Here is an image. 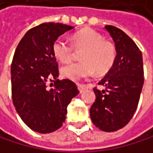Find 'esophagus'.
<instances>
[{
  "mask_svg": "<svg viewBox=\"0 0 153 153\" xmlns=\"http://www.w3.org/2000/svg\"><path fill=\"white\" fill-rule=\"evenodd\" d=\"M78 89L80 91V93H82V92H84V90L86 89V86L83 85V84H78Z\"/></svg>",
  "mask_w": 153,
  "mask_h": 153,
  "instance_id": "obj_1",
  "label": "esophagus"
}]
</instances>
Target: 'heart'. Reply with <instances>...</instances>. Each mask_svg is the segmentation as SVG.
Returning <instances> with one entry per match:
<instances>
[{
	"label": "heart",
	"mask_w": 153,
	"mask_h": 153,
	"mask_svg": "<svg viewBox=\"0 0 153 153\" xmlns=\"http://www.w3.org/2000/svg\"><path fill=\"white\" fill-rule=\"evenodd\" d=\"M73 46L82 50L80 55L82 61L71 63L61 68L60 72L64 78L80 82L98 73L108 71L115 59V47L111 42L105 41L99 32L92 29H84L72 36ZM71 43L58 38L53 45V54L61 63H68L74 56V48Z\"/></svg>",
	"instance_id": "1"
}]
</instances>
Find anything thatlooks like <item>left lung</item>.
Here are the masks:
<instances>
[{
    "mask_svg": "<svg viewBox=\"0 0 153 153\" xmlns=\"http://www.w3.org/2000/svg\"><path fill=\"white\" fill-rule=\"evenodd\" d=\"M115 43L116 56L111 70L94 88L96 100L90 108L91 120L105 132L117 131L130 122L137 108L144 83L142 53L123 30L106 26Z\"/></svg>",
    "mask_w": 153,
    "mask_h": 153,
    "instance_id": "1",
    "label": "left lung"
}]
</instances>
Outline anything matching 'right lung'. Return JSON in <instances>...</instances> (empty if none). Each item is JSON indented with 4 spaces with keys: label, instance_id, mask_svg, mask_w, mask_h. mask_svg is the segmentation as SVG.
Returning <instances> with one entry per match:
<instances>
[{
    "label": "right lung",
    "instance_id": "add662e5",
    "mask_svg": "<svg viewBox=\"0 0 153 153\" xmlns=\"http://www.w3.org/2000/svg\"><path fill=\"white\" fill-rule=\"evenodd\" d=\"M72 29L61 23L32 27L19 42L12 61V98L16 111L27 126L41 134L62 126L68 105L79 94L72 81L57 79L58 66L53 54L54 42ZM48 80L54 82L53 88H47Z\"/></svg>",
    "mask_w": 153,
    "mask_h": 153
}]
</instances>
